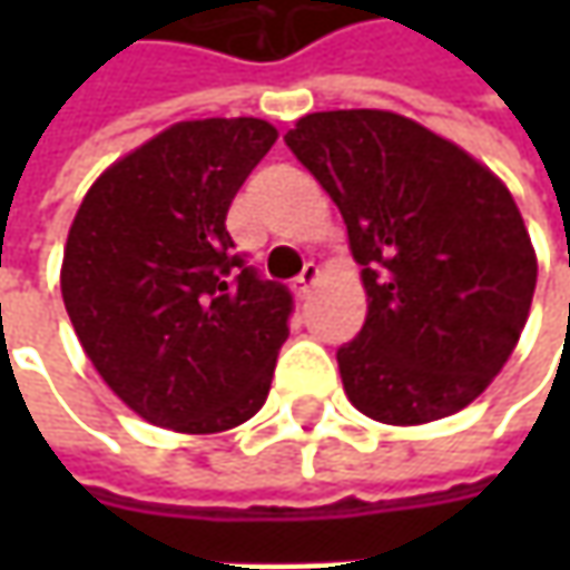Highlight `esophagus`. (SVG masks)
I'll return each instance as SVG.
<instances>
[{
	"label": "esophagus",
	"instance_id": "obj_1",
	"mask_svg": "<svg viewBox=\"0 0 570 570\" xmlns=\"http://www.w3.org/2000/svg\"><path fill=\"white\" fill-rule=\"evenodd\" d=\"M317 278H320V266L317 263H307V266H304V273L297 275L295 282H292V292H295L297 297H307L311 292H314Z\"/></svg>",
	"mask_w": 570,
	"mask_h": 570
}]
</instances>
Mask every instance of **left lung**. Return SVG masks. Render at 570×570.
<instances>
[{
    "instance_id": "obj_1",
    "label": "left lung",
    "mask_w": 570,
    "mask_h": 570,
    "mask_svg": "<svg viewBox=\"0 0 570 570\" xmlns=\"http://www.w3.org/2000/svg\"><path fill=\"white\" fill-rule=\"evenodd\" d=\"M285 145L340 206L362 263L367 317L336 352L345 396L383 425L470 405L511 358L537 288L514 196L390 110L307 114Z\"/></svg>"
}]
</instances>
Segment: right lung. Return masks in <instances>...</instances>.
<instances>
[{
  "label": "right lung",
  "instance_id": "right-lung-1",
  "mask_svg": "<svg viewBox=\"0 0 570 570\" xmlns=\"http://www.w3.org/2000/svg\"><path fill=\"white\" fill-rule=\"evenodd\" d=\"M275 139L256 117L177 122L78 206L66 311L104 383L151 425L215 434L269 396L295 301L234 253L225 218Z\"/></svg>",
  "mask_w": 570,
  "mask_h": 570
}]
</instances>
